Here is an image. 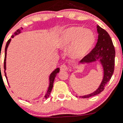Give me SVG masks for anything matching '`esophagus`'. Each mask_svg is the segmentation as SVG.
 <instances>
[{
  "mask_svg": "<svg viewBox=\"0 0 123 123\" xmlns=\"http://www.w3.org/2000/svg\"><path fill=\"white\" fill-rule=\"evenodd\" d=\"M60 69L61 71H67L68 69V67L65 64H63L61 66Z\"/></svg>",
  "mask_w": 123,
  "mask_h": 123,
  "instance_id": "1",
  "label": "esophagus"
}]
</instances>
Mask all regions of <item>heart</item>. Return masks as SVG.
Listing matches in <instances>:
<instances>
[{
  "mask_svg": "<svg viewBox=\"0 0 123 123\" xmlns=\"http://www.w3.org/2000/svg\"><path fill=\"white\" fill-rule=\"evenodd\" d=\"M95 36L90 31L80 27H71L60 33L58 45L62 48L69 47V54L74 58L85 56L91 50Z\"/></svg>",
  "mask_w": 123,
  "mask_h": 123,
  "instance_id": "heart-1",
  "label": "heart"
}]
</instances>
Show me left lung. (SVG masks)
<instances>
[{"label": "left lung", "instance_id": "left-lung-1", "mask_svg": "<svg viewBox=\"0 0 123 123\" xmlns=\"http://www.w3.org/2000/svg\"><path fill=\"white\" fill-rule=\"evenodd\" d=\"M97 30L98 38L96 46L80 62L84 64L99 61L103 67L104 77L97 90L89 95L80 96L81 98H88L102 92L104 90V87L111 79L114 71L115 51L111 37L100 26L97 25Z\"/></svg>", "mask_w": 123, "mask_h": 123}]
</instances>
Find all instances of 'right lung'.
<instances>
[{"instance_id":"1","label":"right lung","mask_w":123,"mask_h":123,"mask_svg":"<svg viewBox=\"0 0 123 123\" xmlns=\"http://www.w3.org/2000/svg\"><path fill=\"white\" fill-rule=\"evenodd\" d=\"M21 30H23V28H22V27L21 28H19V29L17 30L14 33V34H13V35H12V36H11V37H12V38L14 37L15 36H17V34H19V33H21ZM11 38H10V39L8 40V42H7L6 44V47H5V59H4V69H5V71H5V77H6V78L7 80H8V79H7L6 74V73H5V70H6V59L7 49H8V47L9 44L10 42H11ZM58 73H59V68H57L56 69H55L54 71H53L52 73L50 74V76H49V88H48V91H47V93H46L45 96H44V99H47L48 97H49V95H50V92H51V91H52V88H53V85H54V80H55V78L56 75V74H58Z\"/></svg>"}]
</instances>
